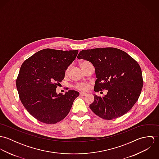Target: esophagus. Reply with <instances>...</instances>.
I'll return each instance as SVG.
<instances>
[{
    "instance_id": "34e87169",
    "label": "esophagus",
    "mask_w": 159,
    "mask_h": 159,
    "mask_svg": "<svg viewBox=\"0 0 159 159\" xmlns=\"http://www.w3.org/2000/svg\"><path fill=\"white\" fill-rule=\"evenodd\" d=\"M80 95L81 96H86V95H87V93H85V92H80Z\"/></svg>"
}]
</instances>
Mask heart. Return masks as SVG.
Returning a JSON list of instances; mask_svg holds the SVG:
<instances>
[{"mask_svg":"<svg viewBox=\"0 0 159 159\" xmlns=\"http://www.w3.org/2000/svg\"><path fill=\"white\" fill-rule=\"evenodd\" d=\"M90 63L88 61H82L80 62V66L82 68H84L85 66H86L87 65L89 64ZM68 71H69V67H68L66 71V74H67L68 73ZM76 88L80 90V91H87L89 88V85L88 84V83H78L76 85Z\"/></svg>","mask_w":159,"mask_h":159,"instance_id":"heart-1","label":"heart"}]
</instances>
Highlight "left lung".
Segmentation results:
<instances>
[{"mask_svg": "<svg viewBox=\"0 0 159 159\" xmlns=\"http://www.w3.org/2000/svg\"><path fill=\"white\" fill-rule=\"evenodd\" d=\"M78 59H84L95 67L97 80L93 90H107L89 105L102 119L111 120L123 116L135 104L143 85L142 71L135 59L117 48H105L82 50Z\"/></svg>", "mask_w": 159, "mask_h": 159, "instance_id": "obj_1", "label": "left lung"}]
</instances>
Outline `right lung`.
<instances>
[{
	"mask_svg": "<svg viewBox=\"0 0 159 159\" xmlns=\"http://www.w3.org/2000/svg\"><path fill=\"white\" fill-rule=\"evenodd\" d=\"M78 50L44 49L23 62L16 80L20 98L27 111L38 120L56 124L70 111L79 92L69 90L64 95L56 88L65 77Z\"/></svg>",
	"mask_w": 159,
	"mask_h": 159,
	"instance_id": "right-lung-1",
	"label": "right lung"
}]
</instances>
